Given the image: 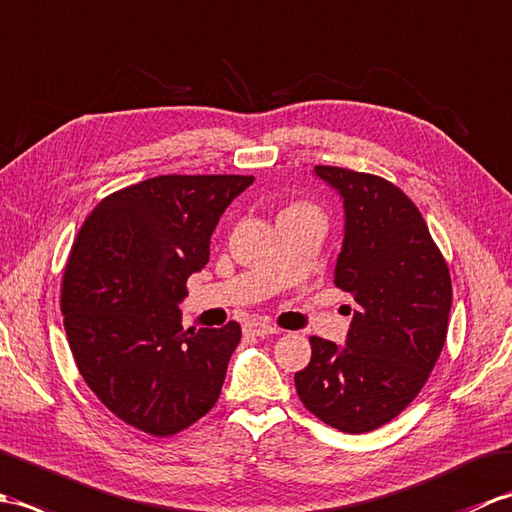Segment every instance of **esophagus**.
Listing matches in <instances>:
<instances>
[{"mask_svg":"<svg viewBox=\"0 0 512 512\" xmlns=\"http://www.w3.org/2000/svg\"><path fill=\"white\" fill-rule=\"evenodd\" d=\"M244 332L250 336H268V334H277L279 330L266 321H248L244 325Z\"/></svg>","mask_w":512,"mask_h":512,"instance_id":"34e87169","label":"esophagus"}]
</instances>
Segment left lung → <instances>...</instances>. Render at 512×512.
Listing matches in <instances>:
<instances>
[{
	"mask_svg": "<svg viewBox=\"0 0 512 512\" xmlns=\"http://www.w3.org/2000/svg\"><path fill=\"white\" fill-rule=\"evenodd\" d=\"M314 176L343 202L334 284L354 297L345 345L310 336L295 374L303 405L330 427L365 433L396 418L427 383L447 339L451 277L420 211L394 184L341 167Z\"/></svg>",
	"mask_w": 512,
	"mask_h": 512,
	"instance_id": "1",
	"label": "left lung"
}]
</instances>
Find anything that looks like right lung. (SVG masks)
I'll list each match as a JSON object with an SVG mask.
<instances>
[{
  "mask_svg": "<svg viewBox=\"0 0 512 512\" xmlns=\"http://www.w3.org/2000/svg\"><path fill=\"white\" fill-rule=\"evenodd\" d=\"M253 176H158L107 195L65 266L61 312L76 367L114 416L173 436L220 398L239 323L182 330L187 279Z\"/></svg>",
  "mask_w": 512,
  "mask_h": 512,
  "instance_id": "right-lung-1",
  "label": "right lung"
}]
</instances>
